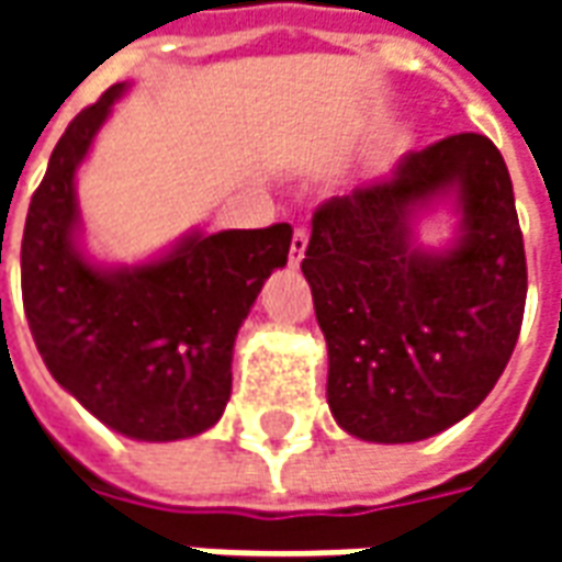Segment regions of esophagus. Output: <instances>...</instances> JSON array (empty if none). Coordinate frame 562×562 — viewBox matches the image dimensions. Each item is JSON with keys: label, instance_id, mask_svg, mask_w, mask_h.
I'll return each mask as SVG.
<instances>
[{"label": "esophagus", "instance_id": "34e87169", "mask_svg": "<svg viewBox=\"0 0 562 562\" xmlns=\"http://www.w3.org/2000/svg\"><path fill=\"white\" fill-rule=\"evenodd\" d=\"M306 244H310V234L304 228H297L292 237V249H289V268H301V261H304Z\"/></svg>", "mask_w": 562, "mask_h": 562}]
</instances>
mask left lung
Here are the masks:
<instances>
[{"label":"left lung","instance_id":"8db88e82","mask_svg":"<svg viewBox=\"0 0 562 562\" xmlns=\"http://www.w3.org/2000/svg\"><path fill=\"white\" fill-rule=\"evenodd\" d=\"M442 196L456 198L459 232L427 250L414 220ZM301 270L342 430L385 446L442 434L491 394L524 318L527 258L499 149L451 135L325 201Z\"/></svg>","mask_w":562,"mask_h":562}]
</instances>
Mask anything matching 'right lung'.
Segmentation results:
<instances>
[{
    "label": "right lung",
    "instance_id": "add662e5",
    "mask_svg": "<svg viewBox=\"0 0 562 562\" xmlns=\"http://www.w3.org/2000/svg\"><path fill=\"white\" fill-rule=\"evenodd\" d=\"M126 90L80 111L50 153L20 246L23 310L50 376L83 409L128 439L173 442L225 413L237 330L285 268L292 225L192 232L140 265L83 256L75 177Z\"/></svg>",
    "mask_w": 562,
    "mask_h": 562
}]
</instances>
